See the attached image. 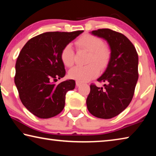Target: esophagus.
<instances>
[{
    "mask_svg": "<svg viewBox=\"0 0 156 156\" xmlns=\"http://www.w3.org/2000/svg\"><path fill=\"white\" fill-rule=\"evenodd\" d=\"M76 86L79 87L80 85H81L82 83H80V82H79V81H76Z\"/></svg>",
    "mask_w": 156,
    "mask_h": 156,
    "instance_id": "34e87169",
    "label": "esophagus"
}]
</instances>
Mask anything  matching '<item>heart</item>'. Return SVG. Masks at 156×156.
Masks as SVG:
<instances>
[{
  "mask_svg": "<svg viewBox=\"0 0 156 156\" xmlns=\"http://www.w3.org/2000/svg\"><path fill=\"white\" fill-rule=\"evenodd\" d=\"M78 48L89 52L87 58V65L76 66L69 72L71 78L79 82H87L99 74L100 69H105L109 62L111 51L109 47L105 45L98 37L85 34L76 42ZM60 59L67 67H72L74 61V51L72 45L67 44L63 47L60 53Z\"/></svg>",
  "mask_w": 156,
  "mask_h": 156,
  "instance_id": "heart-1",
  "label": "heart"
}]
</instances>
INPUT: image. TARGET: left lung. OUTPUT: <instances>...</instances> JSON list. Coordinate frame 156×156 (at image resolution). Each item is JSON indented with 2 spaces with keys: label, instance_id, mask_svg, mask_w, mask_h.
Returning a JSON list of instances; mask_svg holds the SVG:
<instances>
[{
  "label": "left lung",
  "instance_id": "obj_1",
  "mask_svg": "<svg viewBox=\"0 0 156 156\" xmlns=\"http://www.w3.org/2000/svg\"><path fill=\"white\" fill-rule=\"evenodd\" d=\"M91 34L107 42L111 58L105 72L97 80L104 82V87L91 84L87 106L93 115L110 119L123 112L133 98L138 79V56L135 47L122 34L109 29Z\"/></svg>",
  "mask_w": 156,
  "mask_h": 156
}]
</instances>
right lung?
<instances>
[{
  "instance_id": "add662e5",
  "label": "right lung",
  "mask_w": 156,
  "mask_h": 156,
  "mask_svg": "<svg viewBox=\"0 0 156 156\" xmlns=\"http://www.w3.org/2000/svg\"><path fill=\"white\" fill-rule=\"evenodd\" d=\"M83 32H45L31 38L21 49L14 83L23 105L34 115L46 119L64 109L66 94L75 88L76 82L55 83L66 73L60 53Z\"/></svg>"
}]
</instances>
